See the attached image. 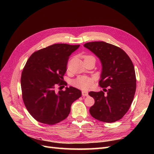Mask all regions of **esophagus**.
Segmentation results:
<instances>
[{"label": "esophagus", "mask_w": 154, "mask_h": 154, "mask_svg": "<svg viewBox=\"0 0 154 154\" xmlns=\"http://www.w3.org/2000/svg\"><path fill=\"white\" fill-rule=\"evenodd\" d=\"M82 96H88V94L87 91H82Z\"/></svg>", "instance_id": "34e87169"}]
</instances>
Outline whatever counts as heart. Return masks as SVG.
<instances>
[{
    "instance_id": "obj_1",
    "label": "heart",
    "mask_w": 154,
    "mask_h": 154,
    "mask_svg": "<svg viewBox=\"0 0 154 154\" xmlns=\"http://www.w3.org/2000/svg\"><path fill=\"white\" fill-rule=\"evenodd\" d=\"M88 58H94L91 56H86L85 57V60ZM93 83V79L86 76H79L75 80L72 81V85L76 87L80 88L82 90H85L90 88Z\"/></svg>"
}]
</instances>
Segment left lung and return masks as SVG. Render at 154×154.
<instances>
[{
    "label": "left lung",
    "instance_id": "obj_1",
    "mask_svg": "<svg viewBox=\"0 0 154 154\" xmlns=\"http://www.w3.org/2000/svg\"><path fill=\"white\" fill-rule=\"evenodd\" d=\"M98 58L102 71L100 85L103 91H91L95 100L89 112L93 118L106 123L122 119L132 103L136 89V78L132 60L121 48L105 42L84 44Z\"/></svg>",
    "mask_w": 154,
    "mask_h": 154
}]
</instances>
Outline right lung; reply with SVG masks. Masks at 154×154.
Returning a JSON list of instances; mask_svg holds the SVG:
<instances>
[{
  "instance_id": "add662e5",
  "label": "right lung",
  "mask_w": 154,
  "mask_h": 154,
  "mask_svg": "<svg viewBox=\"0 0 154 154\" xmlns=\"http://www.w3.org/2000/svg\"><path fill=\"white\" fill-rule=\"evenodd\" d=\"M80 45L56 44L40 49L27 60L21 76L22 99L29 114L38 122L52 125L66 119L80 90L73 87L56 92L62 85L69 56Z\"/></svg>"
}]
</instances>
